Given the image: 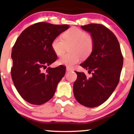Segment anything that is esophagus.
Masks as SVG:
<instances>
[{
	"label": "esophagus",
	"mask_w": 134,
	"mask_h": 134,
	"mask_svg": "<svg viewBox=\"0 0 134 134\" xmlns=\"http://www.w3.org/2000/svg\"><path fill=\"white\" fill-rule=\"evenodd\" d=\"M66 71H72L73 70V69L72 68H70V67H69V66H67L66 67Z\"/></svg>",
	"instance_id": "obj_1"
}]
</instances>
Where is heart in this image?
Here are the masks:
<instances>
[{"label":"heart","instance_id":"b5f03b06","mask_svg":"<svg viewBox=\"0 0 134 134\" xmlns=\"http://www.w3.org/2000/svg\"><path fill=\"white\" fill-rule=\"evenodd\" d=\"M71 53L65 54L58 60V63L72 66L83 58L88 57L93 52L94 41L85 31L77 27H72L64 33L63 38L58 36L52 42V48L57 55L63 54L67 46Z\"/></svg>","mask_w":134,"mask_h":134}]
</instances>
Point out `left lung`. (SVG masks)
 I'll return each mask as SVG.
<instances>
[{"mask_svg": "<svg viewBox=\"0 0 134 134\" xmlns=\"http://www.w3.org/2000/svg\"><path fill=\"white\" fill-rule=\"evenodd\" d=\"M81 28L91 34L94 48L87 60L80 64L92 72L88 78L84 72H76L77 78L73 85L76 99L87 107H95L107 100L120 81L123 57L118 39L102 24H90Z\"/></svg>", "mask_w": 134, "mask_h": 134, "instance_id": "obj_1", "label": "left lung"}]
</instances>
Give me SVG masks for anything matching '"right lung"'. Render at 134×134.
<instances>
[{"label": "right lung", "mask_w": 134, "mask_h": 134, "mask_svg": "<svg viewBox=\"0 0 134 134\" xmlns=\"http://www.w3.org/2000/svg\"><path fill=\"white\" fill-rule=\"evenodd\" d=\"M68 29V25L38 23L25 29L16 40L11 74L18 92L29 103L41 105L54 96L66 67H48L45 72L42 69L56 61L52 42Z\"/></svg>", "instance_id": "right-lung-1"}]
</instances>
